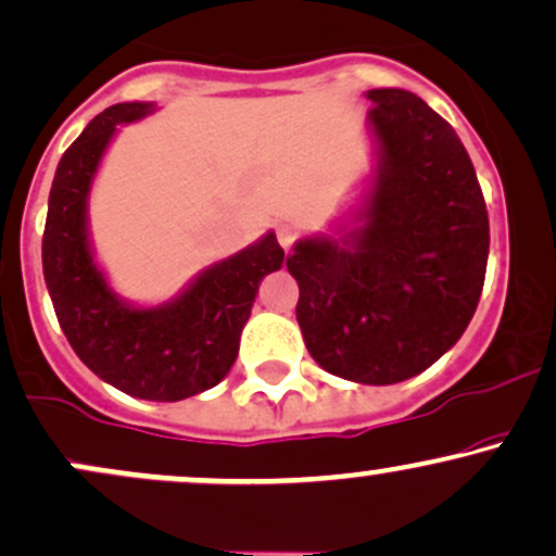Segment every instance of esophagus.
<instances>
[{"instance_id": "34e87169", "label": "esophagus", "mask_w": 556, "mask_h": 556, "mask_svg": "<svg viewBox=\"0 0 556 556\" xmlns=\"http://www.w3.org/2000/svg\"><path fill=\"white\" fill-rule=\"evenodd\" d=\"M277 240H279V245L285 248V251H290L292 242H295V227H292L290 222H285V225H279V227H277Z\"/></svg>"}]
</instances>
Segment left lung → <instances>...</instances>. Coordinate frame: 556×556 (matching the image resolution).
I'll list each match as a JSON object with an SVG mask.
<instances>
[{"mask_svg": "<svg viewBox=\"0 0 556 556\" xmlns=\"http://www.w3.org/2000/svg\"><path fill=\"white\" fill-rule=\"evenodd\" d=\"M379 169L344 240L305 238L287 256L298 324L321 368L397 384L463 337L486 279L489 214L473 162L446 119L402 88H374Z\"/></svg>", "mask_w": 556, "mask_h": 556, "instance_id": "8db88e82", "label": "left lung"}]
</instances>
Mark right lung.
<instances>
[{"mask_svg":"<svg viewBox=\"0 0 556 556\" xmlns=\"http://www.w3.org/2000/svg\"><path fill=\"white\" fill-rule=\"evenodd\" d=\"M154 104H114L88 123L62 154L41 258L56 321L91 371L140 400L177 402L225 379L240 348L261 279L277 271L285 251L274 232L219 261L180 298L159 308H132L96 269L86 232V201L117 125L146 117Z\"/></svg>","mask_w":556,"mask_h":556,"instance_id":"1","label":"right lung"}]
</instances>
